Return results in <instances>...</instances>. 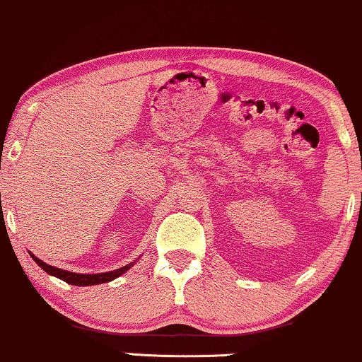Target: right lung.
<instances>
[{"instance_id":"right-lung-1","label":"right lung","mask_w":362,"mask_h":362,"mask_svg":"<svg viewBox=\"0 0 362 362\" xmlns=\"http://www.w3.org/2000/svg\"><path fill=\"white\" fill-rule=\"evenodd\" d=\"M30 256H33L35 264H37L39 267H42L45 272L50 274V276L57 277V279H60V281L67 282L70 285H78V287H86V285L111 282V281H115L116 277H119L121 274L129 271V269L134 266V262H131V264H128V266L116 269V271H110V272H103V274H77V272H69V271H64V269L49 266V264H45L44 261H40V259L35 257L34 254H30Z\"/></svg>"}]
</instances>
